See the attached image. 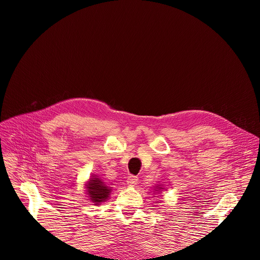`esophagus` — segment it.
<instances>
[{"label":"esophagus","instance_id":"1","mask_svg":"<svg viewBox=\"0 0 260 260\" xmlns=\"http://www.w3.org/2000/svg\"><path fill=\"white\" fill-rule=\"evenodd\" d=\"M139 182V178L136 176H129L127 179V183L129 186H135Z\"/></svg>","mask_w":260,"mask_h":260}]
</instances>
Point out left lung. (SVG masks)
I'll use <instances>...</instances> for the list:
<instances>
[{"label":"left lung","instance_id":"1","mask_svg":"<svg viewBox=\"0 0 260 260\" xmlns=\"http://www.w3.org/2000/svg\"><path fill=\"white\" fill-rule=\"evenodd\" d=\"M161 190H162V186H161V184H160V185H157V186L155 187V191H156V192H157V191H159V192H160Z\"/></svg>","mask_w":260,"mask_h":260}]
</instances>
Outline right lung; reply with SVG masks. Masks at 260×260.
Returning a JSON list of instances; mask_svg holds the SVG:
<instances>
[{"instance_id": "right-lung-1", "label": "right lung", "mask_w": 260, "mask_h": 260, "mask_svg": "<svg viewBox=\"0 0 260 260\" xmlns=\"http://www.w3.org/2000/svg\"><path fill=\"white\" fill-rule=\"evenodd\" d=\"M86 194L89 195V199L94 205H100V204L104 203L106 200H108L109 195L112 192V187L106 185L102 179H100L98 176L93 175L88 183L85 184Z\"/></svg>"}]
</instances>
